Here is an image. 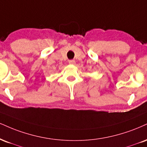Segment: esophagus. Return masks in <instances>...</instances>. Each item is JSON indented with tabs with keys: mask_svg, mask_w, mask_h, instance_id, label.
<instances>
[{
	"mask_svg": "<svg viewBox=\"0 0 147 147\" xmlns=\"http://www.w3.org/2000/svg\"><path fill=\"white\" fill-rule=\"evenodd\" d=\"M68 63H70V64H75V60H73V59L69 60Z\"/></svg>",
	"mask_w": 147,
	"mask_h": 147,
	"instance_id": "esophagus-1",
	"label": "esophagus"
}]
</instances>
